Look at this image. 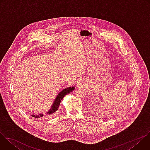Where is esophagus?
Returning <instances> with one entry per match:
<instances>
[{
    "label": "esophagus",
    "instance_id": "esophagus-1",
    "mask_svg": "<svg viewBox=\"0 0 150 150\" xmlns=\"http://www.w3.org/2000/svg\"><path fill=\"white\" fill-rule=\"evenodd\" d=\"M85 81L83 79H81L79 80L77 83H76V87L78 88H84L85 87Z\"/></svg>",
    "mask_w": 150,
    "mask_h": 150
}]
</instances>
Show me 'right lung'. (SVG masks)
Wrapping results in <instances>:
<instances>
[{"mask_svg": "<svg viewBox=\"0 0 150 150\" xmlns=\"http://www.w3.org/2000/svg\"><path fill=\"white\" fill-rule=\"evenodd\" d=\"M75 87H69V88H67L65 89H64L63 91H62L59 95L57 96L56 98L55 99L54 102L53 104V105L52 106V108L50 109V110H49V112H47L48 115L50 114H52L54 112H55L59 108V105H60V103L61 102V100L63 99V98L64 97V96H66L67 94H69V93L72 92L73 90H74ZM32 116L33 117H35L36 119H38L40 118V117H42L43 115L42 114H40L39 115H33Z\"/></svg>", "mask_w": 150, "mask_h": 150, "instance_id": "add662e5", "label": "right lung"}]
</instances>
